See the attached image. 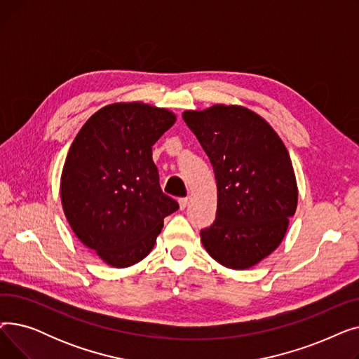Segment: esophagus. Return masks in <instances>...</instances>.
I'll list each match as a JSON object with an SVG mask.
<instances>
[{"label": "esophagus", "instance_id": "34e87169", "mask_svg": "<svg viewBox=\"0 0 359 359\" xmlns=\"http://www.w3.org/2000/svg\"><path fill=\"white\" fill-rule=\"evenodd\" d=\"M187 203H189V199H187V198H180V199H179V206H180L182 211L186 208Z\"/></svg>", "mask_w": 359, "mask_h": 359}]
</instances>
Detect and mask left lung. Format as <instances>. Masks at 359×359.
Returning <instances> with one entry per match:
<instances>
[{
  "mask_svg": "<svg viewBox=\"0 0 359 359\" xmlns=\"http://www.w3.org/2000/svg\"><path fill=\"white\" fill-rule=\"evenodd\" d=\"M217 180V218L201 241L219 265L244 271L275 252L295 214L298 187L284 142L256 111L238 104L184 110Z\"/></svg>",
  "mask_w": 359,
  "mask_h": 359,
  "instance_id": "8db88e82",
  "label": "left lung"
}]
</instances>
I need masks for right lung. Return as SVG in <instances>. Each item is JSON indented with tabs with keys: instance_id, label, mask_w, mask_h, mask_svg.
<instances>
[{
	"instance_id": "add662e5",
	"label": "right lung",
	"mask_w": 359,
	"mask_h": 359,
	"mask_svg": "<svg viewBox=\"0 0 359 359\" xmlns=\"http://www.w3.org/2000/svg\"><path fill=\"white\" fill-rule=\"evenodd\" d=\"M176 122L168 109L111 103L83 125L61 175V203L77 238L113 268H129L153 250L164 218L177 211L164 195L153 147Z\"/></svg>"
}]
</instances>
